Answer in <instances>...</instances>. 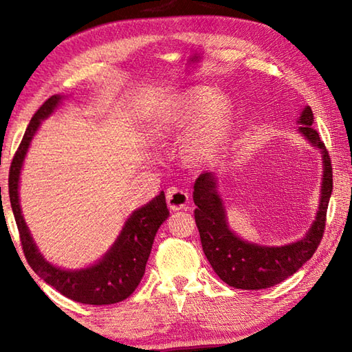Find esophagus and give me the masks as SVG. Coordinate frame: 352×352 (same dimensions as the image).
<instances>
[{"label": "esophagus", "instance_id": "esophagus-1", "mask_svg": "<svg viewBox=\"0 0 352 352\" xmlns=\"http://www.w3.org/2000/svg\"><path fill=\"white\" fill-rule=\"evenodd\" d=\"M166 200L170 210H183L184 206L189 204V195L186 190L178 189V188H169L168 194H166Z\"/></svg>", "mask_w": 352, "mask_h": 352}]
</instances>
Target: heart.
Wrapping results in <instances>:
<instances>
[{"mask_svg": "<svg viewBox=\"0 0 352 352\" xmlns=\"http://www.w3.org/2000/svg\"><path fill=\"white\" fill-rule=\"evenodd\" d=\"M233 119V105L222 93L208 87H194L178 94L152 121L153 132L166 136L192 122L183 136V152L194 162L214 157L223 144Z\"/></svg>", "mask_w": 352, "mask_h": 352, "instance_id": "obj_1", "label": "heart"}]
</instances>
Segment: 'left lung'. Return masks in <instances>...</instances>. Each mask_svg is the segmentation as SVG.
<instances>
[{
  "instance_id": "8db88e82",
  "label": "left lung",
  "mask_w": 352,
  "mask_h": 352,
  "mask_svg": "<svg viewBox=\"0 0 352 352\" xmlns=\"http://www.w3.org/2000/svg\"><path fill=\"white\" fill-rule=\"evenodd\" d=\"M296 132L318 148L323 162L317 216L306 234L284 245H259L243 241L230 228L226 208L220 197L216 172H204L194 183L195 223L201 247L214 272L231 287L243 290L269 289L300 270L312 258L323 237L326 211L332 194V166L324 142L314 127V113L306 105L296 119Z\"/></svg>"
}]
</instances>
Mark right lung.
<instances>
[{
  "label": "right lung",
  "mask_w": 352,
  "mask_h": 352,
  "mask_svg": "<svg viewBox=\"0 0 352 352\" xmlns=\"http://www.w3.org/2000/svg\"><path fill=\"white\" fill-rule=\"evenodd\" d=\"M63 99H67L65 94L51 96L29 122L21 144L10 164V206L14 211L16 226H19L26 261L45 283L52 285L69 300L83 302V305H115V302L126 300L138 287L144 276L153 239L160 226L169 217V210L166 205L164 192L162 190L148 204L130 214L122 225L121 233L104 256H100L91 265L82 267V269H62L41 254L21 212L20 177L29 146H31L35 133L38 132L41 121L50 118L60 107Z\"/></svg>",
  "instance_id": "right-lung-1"
}]
</instances>
